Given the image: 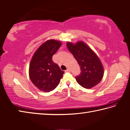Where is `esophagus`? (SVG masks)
<instances>
[{"mask_svg":"<svg viewBox=\"0 0 130 130\" xmlns=\"http://www.w3.org/2000/svg\"><path fill=\"white\" fill-rule=\"evenodd\" d=\"M65 72H70V69H69V68H68V69H67V70L65 71Z\"/></svg>","mask_w":130,"mask_h":130,"instance_id":"34e87169","label":"esophagus"}]
</instances>
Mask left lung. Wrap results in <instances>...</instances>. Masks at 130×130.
Wrapping results in <instances>:
<instances>
[{
    "instance_id": "obj_1",
    "label": "left lung",
    "mask_w": 130,
    "mask_h": 130,
    "mask_svg": "<svg viewBox=\"0 0 130 130\" xmlns=\"http://www.w3.org/2000/svg\"><path fill=\"white\" fill-rule=\"evenodd\" d=\"M67 46L77 61L81 73L75 79L83 88L89 89L99 84L104 76V68L101 60L91 48L82 41L75 44L70 42Z\"/></svg>"
}]
</instances>
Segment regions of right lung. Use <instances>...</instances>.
Here are the masks:
<instances>
[{
    "instance_id": "add662e5",
    "label": "right lung",
    "mask_w": 130,
    "mask_h": 130,
    "mask_svg": "<svg viewBox=\"0 0 130 130\" xmlns=\"http://www.w3.org/2000/svg\"><path fill=\"white\" fill-rule=\"evenodd\" d=\"M62 45L60 41H46L42 44L31 58L29 64V74L31 82L41 91H52L59 84L64 71L52 60Z\"/></svg>"
}]
</instances>
